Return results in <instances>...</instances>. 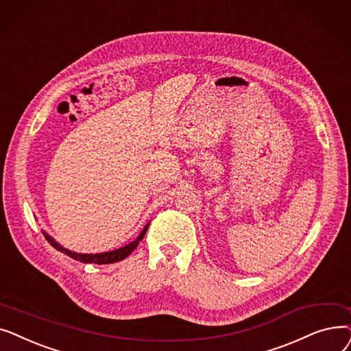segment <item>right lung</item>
Wrapping results in <instances>:
<instances>
[{
	"label": "right lung",
	"mask_w": 351,
	"mask_h": 351,
	"mask_svg": "<svg viewBox=\"0 0 351 351\" xmlns=\"http://www.w3.org/2000/svg\"><path fill=\"white\" fill-rule=\"evenodd\" d=\"M149 224H147L143 231L140 232V236L134 240L131 241L130 244L121 247V248H117V250H112V252H107V253H98V254H81V253H74L71 252V250H66L64 248L62 245H60L51 236H48L45 231H43V234L45 237V240L51 244L56 250H58V252L70 256L71 258L77 260V261H81V263H94V264H111V263H117V261H121L124 260L127 256H130L134 250L137 248V245L140 244V241L143 240V237L145 236V231L148 228Z\"/></svg>",
	"instance_id": "obj_1"
}]
</instances>
